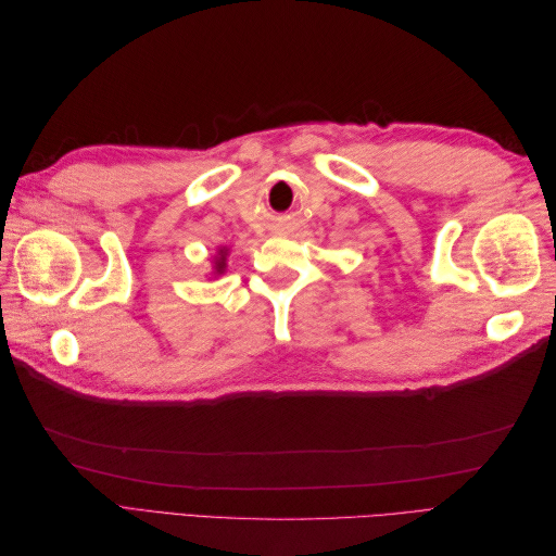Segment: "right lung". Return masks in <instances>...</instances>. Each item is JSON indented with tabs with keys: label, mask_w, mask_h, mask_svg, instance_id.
Listing matches in <instances>:
<instances>
[{
	"label": "right lung",
	"mask_w": 556,
	"mask_h": 556,
	"mask_svg": "<svg viewBox=\"0 0 556 556\" xmlns=\"http://www.w3.org/2000/svg\"><path fill=\"white\" fill-rule=\"evenodd\" d=\"M225 262H227V248H220V250H217V257H215V274L217 276L225 274Z\"/></svg>",
	"instance_id": "obj_1"
}]
</instances>
